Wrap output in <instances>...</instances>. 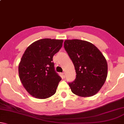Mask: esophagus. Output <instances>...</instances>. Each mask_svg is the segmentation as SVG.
<instances>
[{
  "label": "esophagus",
  "mask_w": 124,
  "mask_h": 124,
  "mask_svg": "<svg viewBox=\"0 0 124 124\" xmlns=\"http://www.w3.org/2000/svg\"><path fill=\"white\" fill-rule=\"evenodd\" d=\"M62 77H63V78H65V77H66L65 72H62Z\"/></svg>",
  "instance_id": "1"
}]
</instances>
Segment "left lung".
Returning <instances> with one entry per match:
<instances>
[{
	"label": "left lung",
	"mask_w": 124,
	"mask_h": 124,
	"mask_svg": "<svg viewBox=\"0 0 124 124\" xmlns=\"http://www.w3.org/2000/svg\"><path fill=\"white\" fill-rule=\"evenodd\" d=\"M64 47L75 67L76 78L68 83L75 95L89 97L100 90L107 77L108 65L101 52L91 43L80 39H67Z\"/></svg>",
	"instance_id": "obj_1"
}]
</instances>
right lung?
I'll return each mask as SVG.
<instances>
[{
	"mask_svg": "<svg viewBox=\"0 0 124 124\" xmlns=\"http://www.w3.org/2000/svg\"><path fill=\"white\" fill-rule=\"evenodd\" d=\"M62 39H44L29 45L19 65V74L28 92L38 99H46L55 93L61 78L55 71L54 55L62 46Z\"/></svg>",
	"mask_w": 124,
	"mask_h": 124,
	"instance_id": "1",
	"label": "right lung"
}]
</instances>
